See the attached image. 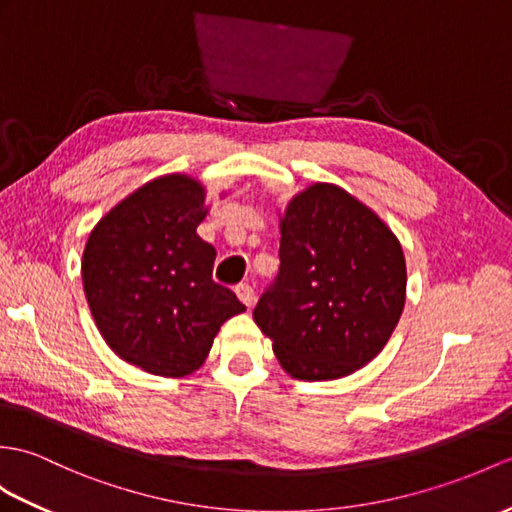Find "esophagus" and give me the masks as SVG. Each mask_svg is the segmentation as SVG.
Wrapping results in <instances>:
<instances>
[{
  "label": "esophagus",
  "mask_w": 512,
  "mask_h": 512,
  "mask_svg": "<svg viewBox=\"0 0 512 512\" xmlns=\"http://www.w3.org/2000/svg\"><path fill=\"white\" fill-rule=\"evenodd\" d=\"M235 294H237V299H240L246 307H251V305L255 303V290H253L248 283H240V285H237Z\"/></svg>",
  "instance_id": "1"
}]
</instances>
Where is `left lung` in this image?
<instances>
[{
	"instance_id": "left-lung-1",
	"label": "left lung",
	"mask_w": 512,
	"mask_h": 512,
	"mask_svg": "<svg viewBox=\"0 0 512 512\" xmlns=\"http://www.w3.org/2000/svg\"><path fill=\"white\" fill-rule=\"evenodd\" d=\"M279 272L253 310L296 379L351 375L384 349L406 303L401 244L344 189L307 187L281 220Z\"/></svg>"
}]
</instances>
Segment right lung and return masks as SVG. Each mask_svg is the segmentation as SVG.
<instances>
[{
  "label": "right lung",
  "mask_w": 512,
  "mask_h": 512,
  "mask_svg": "<svg viewBox=\"0 0 512 512\" xmlns=\"http://www.w3.org/2000/svg\"><path fill=\"white\" fill-rule=\"evenodd\" d=\"M205 216L202 185L170 174L124 198L87 240L82 283L95 325L152 375L196 371L224 320L246 310L211 277L216 248L196 235Z\"/></svg>",
  "instance_id": "right-lung-1"
}]
</instances>
